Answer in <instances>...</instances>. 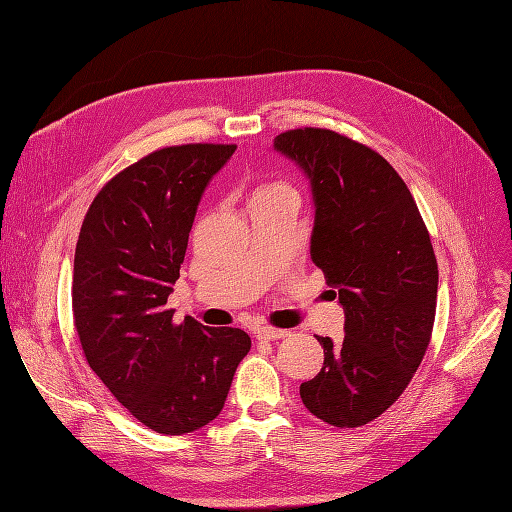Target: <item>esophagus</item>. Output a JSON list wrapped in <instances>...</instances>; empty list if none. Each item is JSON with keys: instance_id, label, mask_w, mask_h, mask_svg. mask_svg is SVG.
Returning a JSON list of instances; mask_svg holds the SVG:
<instances>
[{"instance_id": "esophagus-1", "label": "esophagus", "mask_w": 512, "mask_h": 512, "mask_svg": "<svg viewBox=\"0 0 512 512\" xmlns=\"http://www.w3.org/2000/svg\"><path fill=\"white\" fill-rule=\"evenodd\" d=\"M284 337H288V330L271 328V326L256 328V339H260V341H277V339H284Z\"/></svg>"}]
</instances>
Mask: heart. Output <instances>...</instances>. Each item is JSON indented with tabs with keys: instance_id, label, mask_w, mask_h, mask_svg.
<instances>
[{
	"instance_id": "b5f03b06",
	"label": "heart",
	"mask_w": 512,
	"mask_h": 512,
	"mask_svg": "<svg viewBox=\"0 0 512 512\" xmlns=\"http://www.w3.org/2000/svg\"><path fill=\"white\" fill-rule=\"evenodd\" d=\"M281 190H288V186L281 184V182H262V184H258V186L254 188L252 203H254V201H260V199L273 197V195H277V192H281Z\"/></svg>"
}]
</instances>
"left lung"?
I'll return each instance as SVG.
<instances>
[{
  "instance_id": "obj_1",
  "label": "left lung",
  "mask_w": 512,
  "mask_h": 512,
  "mask_svg": "<svg viewBox=\"0 0 512 512\" xmlns=\"http://www.w3.org/2000/svg\"><path fill=\"white\" fill-rule=\"evenodd\" d=\"M275 148L309 175L311 258L337 288L345 339L301 385L305 407L334 428H360L407 390L432 339L438 264L404 180L385 158L330 129H292ZM334 292V294H337Z\"/></svg>"
}]
</instances>
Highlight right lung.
Instances as JSON below:
<instances>
[{
	"label": "right lung",
	"mask_w": 512,
	"mask_h": 512,
	"mask_svg": "<svg viewBox=\"0 0 512 512\" xmlns=\"http://www.w3.org/2000/svg\"><path fill=\"white\" fill-rule=\"evenodd\" d=\"M235 144L154 150L116 173L88 207L72 311L84 358L114 398L158 434L214 421L252 341L239 328L178 324L167 298L207 182Z\"/></svg>",
	"instance_id": "add662e5"
}]
</instances>
